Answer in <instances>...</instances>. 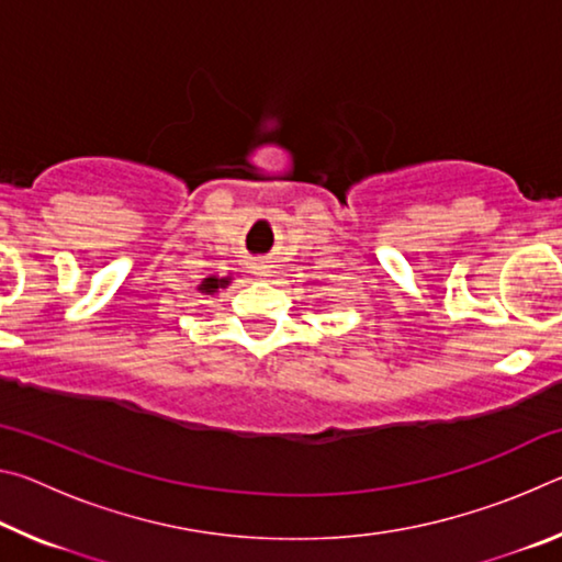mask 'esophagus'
Wrapping results in <instances>:
<instances>
[{
  "mask_svg": "<svg viewBox=\"0 0 562 562\" xmlns=\"http://www.w3.org/2000/svg\"><path fill=\"white\" fill-rule=\"evenodd\" d=\"M272 272H274V268H272V265H270L268 260H262V262L255 265V274H260L262 280H270Z\"/></svg>",
  "mask_w": 562,
  "mask_h": 562,
  "instance_id": "obj_1",
  "label": "esophagus"
}]
</instances>
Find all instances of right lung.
I'll return each mask as SVG.
<instances>
[{"instance_id":"obj_1","label":"right lung","mask_w":562,"mask_h":562,"mask_svg":"<svg viewBox=\"0 0 562 562\" xmlns=\"http://www.w3.org/2000/svg\"><path fill=\"white\" fill-rule=\"evenodd\" d=\"M231 282L233 278H217V274H211V278H205L201 284H198V290L203 294H215L217 290H225Z\"/></svg>"}]
</instances>
